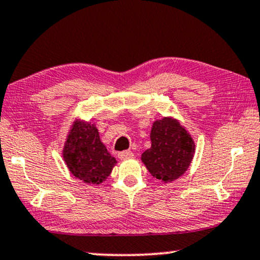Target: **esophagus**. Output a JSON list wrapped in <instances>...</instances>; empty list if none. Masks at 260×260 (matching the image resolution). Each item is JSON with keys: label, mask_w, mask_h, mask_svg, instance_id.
Instances as JSON below:
<instances>
[{"label": "esophagus", "mask_w": 260, "mask_h": 260, "mask_svg": "<svg viewBox=\"0 0 260 260\" xmlns=\"http://www.w3.org/2000/svg\"><path fill=\"white\" fill-rule=\"evenodd\" d=\"M133 157V152L132 151H122V152L119 153V158L120 159H127Z\"/></svg>", "instance_id": "1"}]
</instances>
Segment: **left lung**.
<instances>
[{
	"label": "left lung",
	"instance_id": "1",
	"mask_svg": "<svg viewBox=\"0 0 260 260\" xmlns=\"http://www.w3.org/2000/svg\"><path fill=\"white\" fill-rule=\"evenodd\" d=\"M151 147L141 154V162L151 175L164 183L179 179L189 168L196 153V143L186 127L173 116L152 123Z\"/></svg>",
	"mask_w": 260,
	"mask_h": 260
}]
</instances>
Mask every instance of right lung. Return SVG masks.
Returning <instances> with one entry per match:
<instances>
[{"label": "right lung", "instance_id": "1", "mask_svg": "<svg viewBox=\"0 0 260 260\" xmlns=\"http://www.w3.org/2000/svg\"><path fill=\"white\" fill-rule=\"evenodd\" d=\"M62 157L72 175L93 186L106 181L117 163L101 140L96 123L80 117L71 124Z\"/></svg>", "mask_w": 260, "mask_h": 260}]
</instances>
